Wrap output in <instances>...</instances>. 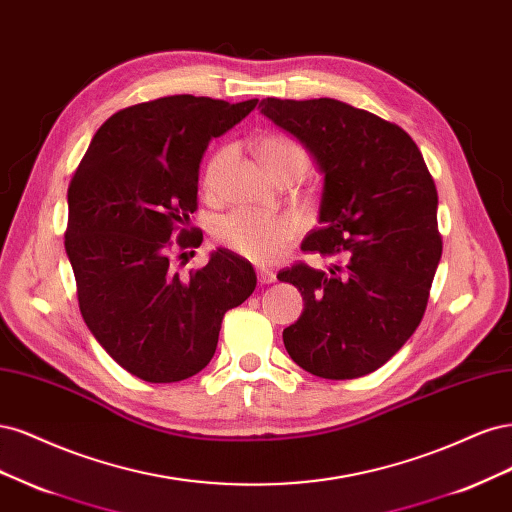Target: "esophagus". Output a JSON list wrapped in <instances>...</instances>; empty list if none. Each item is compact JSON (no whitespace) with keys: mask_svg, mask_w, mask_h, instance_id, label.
<instances>
[{"mask_svg":"<svg viewBox=\"0 0 512 512\" xmlns=\"http://www.w3.org/2000/svg\"><path fill=\"white\" fill-rule=\"evenodd\" d=\"M257 280H259L261 285H270V283H274V280H276V274L272 270H268V268H257Z\"/></svg>","mask_w":512,"mask_h":512,"instance_id":"esophagus-1","label":"esophagus"}]
</instances>
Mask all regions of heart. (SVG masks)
Here are the masks:
<instances>
[{
    "label": "heart",
    "mask_w": 512,
    "mask_h": 512,
    "mask_svg": "<svg viewBox=\"0 0 512 512\" xmlns=\"http://www.w3.org/2000/svg\"><path fill=\"white\" fill-rule=\"evenodd\" d=\"M234 146H221L208 161L204 172V189L210 195L221 191L223 174ZM257 157L276 180L287 174L302 176L308 168V155L304 148L285 136H263L257 142ZM300 232L298 219L289 214H259L251 210H234L221 217L212 227V236L223 249L232 251L255 263H270L283 255Z\"/></svg>",
    "instance_id": "1"
}]
</instances>
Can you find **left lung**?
Segmentation results:
<instances>
[{
  "label": "left lung",
  "mask_w": 512,
  "mask_h": 512,
  "mask_svg": "<svg viewBox=\"0 0 512 512\" xmlns=\"http://www.w3.org/2000/svg\"><path fill=\"white\" fill-rule=\"evenodd\" d=\"M259 108L325 176L319 227L302 251L338 259L327 272L304 261L278 272L304 295L285 349L315 376H366L415 334L430 300L442 255L434 178L406 131L368 110L329 97H268Z\"/></svg>",
  "instance_id": "left-lung-1"
}]
</instances>
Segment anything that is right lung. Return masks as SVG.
Returning <instances> with one entry per match:
<instances>
[{
	"instance_id": "obj_1",
	"label": "right lung",
	"mask_w": 512,
	"mask_h": 512,
	"mask_svg": "<svg viewBox=\"0 0 512 512\" xmlns=\"http://www.w3.org/2000/svg\"><path fill=\"white\" fill-rule=\"evenodd\" d=\"M257 102L168 95L123 108L97 129L72 176L65 253L80 315L106 353L146 383L204 370L225 312L255 291L253 266L232 251H214L185 278L174 257L202 244L187 225L208 142Z\"/></svg>"
}]
</instances>
